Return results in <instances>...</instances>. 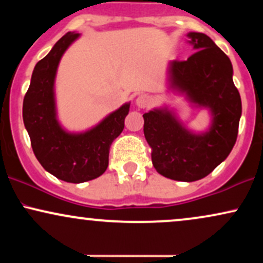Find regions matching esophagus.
Returning <instances> with one entry per match:
<instances>
[{
	"mask_svg": "<svg viewBox=\"0 0 263 263\" xmlns=\"http://www.w3.org/2000/svg\"><path fill=\"white\" fill-rule=\"evenodd\" d=\"M151 102H152V99H151V96L147 95V93H142V95H140L136 99V105L141 108L149 106Z\"/></svg>",
	"mask_w": 263,
	"mask_h": 263,
	"instance_id": "34e87169",
	"label": "esophagus"
}]
</instances>
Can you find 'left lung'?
<instances>
[{
	"label": "left lung",
	"mask_w": 263,
	"mask_h": 263,
	"mask_svg": "<svg viewBox=\"0 0 263 263\" xmlns=\"http://www.w3.org/2000/svg\"><path fill=\"white\" fill-rule=\"evenodd\" d=\"M194 49L186 60L170 64L172 86L193 102L209 107L214 121L205 135H193L167 110L143 115V132L153 167L162 176L182 182L206 177L230 155L237 138L241 98L232 81L230 59L203 33H189Z\"/></svg>",
	"instance_id": "1"
}]
</instances>
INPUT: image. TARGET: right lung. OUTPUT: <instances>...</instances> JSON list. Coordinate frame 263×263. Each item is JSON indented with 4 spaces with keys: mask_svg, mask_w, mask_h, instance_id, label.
<instances>
[{
    "mask_svg": "<svg viewBox=\"0 0 263 263\" xmlns=\"http://www.w3.org/2000/svg\"><path fill=\"white\" fill-rule=\"evenodd\" d=\"M79 37L68 32L57 42L33 70L23 99V122L33 152L45 171L68 183H83L100 177L108 165L110 146L125 127L129 104L107 116L85 134H66L55 119L54 78L66 48Z\"/></svg>",
    "mask_w": 263,
    "mask_h": 263,
    "instance_id": "add662e5",
    "label": "right lung"
}]
</instances>
